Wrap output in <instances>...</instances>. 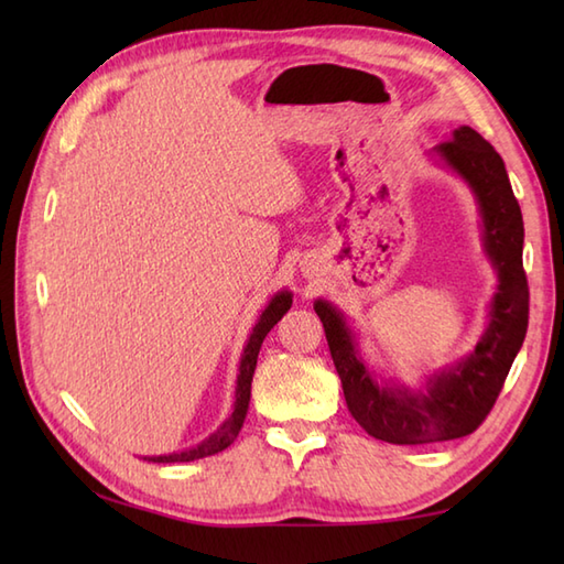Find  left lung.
Segmentation results:
<instances>
[{
    "label": "left lung",
    "mask_w": 564,
    "mask_h": 564,
    "mask_svg": "<svg viewBox=\"0 0 564 564\" xmlns=\"http://www.w3.org/2000/svg\"><path fill=\"white\" fill-rule=\"evenodd\" d=\"M434 154L473 188L482 218L485 251L499 279L489 305V325L475 351L453 368L431 376L426 390L382 386L358 356L354 332L339 310L327 301L315 303L351 416L370 436L400 446L473 434L495 406L529 329L523 218L505 160L467 126L453 130V138L436 145Z\"/></svg>",
    "instance_id": "obj_1"
}]
</instances>
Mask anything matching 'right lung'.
<instances>
[{
	"label": "right lung",
	"instance_id": "obj_1",
	"mask_svg": "<svg viewBox=\"0 0 564 564\" xmlns=\"http://www.w3.org/2000/svg\"><path fill=\"white\" fill-rule=\"evenodd\" d=\"M293 305V295L289 291H281L271 297L269 307L263 310L259 322L254 325L249 334V341L245 346L242 361H239V373H237V388H235V410L230 414V419H225L223 426L210 434L206 441H200L198 446L186 448L182 453H172V455H152V463H188V460H198L206 458V455H215L225 451L230 443L237 438L239 429L245 424V416L249 410V398H251V378H254V368H257V358H259V349L267 334L273 329L275 322H279L285 313H289Z\"/></svg>",
	"mask_w": 564,
	"mask_h": 564
}]
</instances>
